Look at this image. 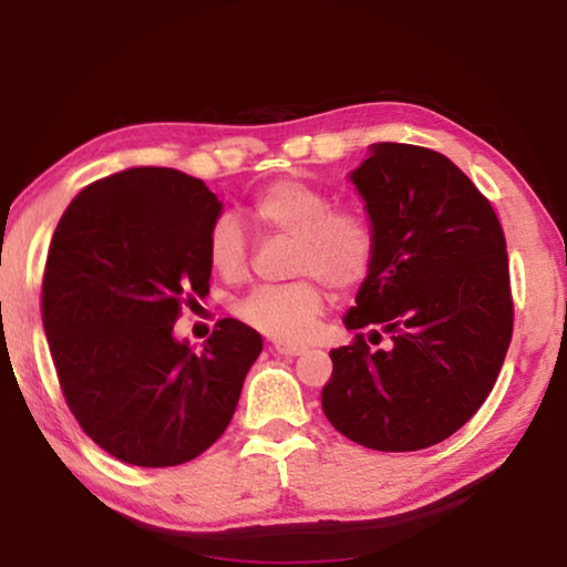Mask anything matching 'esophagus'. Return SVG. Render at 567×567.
<instances>
[{"mask_svg": "<svg viewBox=\"0 0 567 567\" xmlns=\"http://www.w3.org/2000/svg\"><path fill=\"white\" fill-rule=\"evenodd\" d=\"M272 350H275L277 354H285V358H297V354L307 352L305 344H290V342H275Z\"/></svg>", "mask_w": 567, "mask_h": 567, "instance_id": "esophagus-1", "label": "esophagus"}]
</instances>
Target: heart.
<instances>
[{"mask_svg":"<svg viewBox=\"0 0 567 567\" xmlns=\"http://www.w3.org/2000/svg\"><path fill=\"white\" fill-rule=\"evenodd\" d=\"M330 192L300 177H280L257 192L249 213L267 233L292 239L287 272L301 277L257 287L235 312L272 340H302L324 310V290L348 295L368 280L378 260V227L358 205L331 207ZM209 267L227 282L247 275L249 245L235 217H219L207 237Z\"/></svg>","mask_w":567,"mask_h":567,"instance_id":"1","label":"heart"}]
</instances>
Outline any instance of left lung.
I'll list each match as a JSON object with an SVG mask.
<instances>
[{
    "label": "left lung",
    "mask_w": 567,
    "mask_h": 567,
    "mask_svg": "<svg viewBox=\"0 0 567 567\" xmlns=\"http://www.w3.org/2000/svg\"><path fill=\"white\" fill-rule=\"evenodd\" d=\"M378 227V260L330 350L322 410L352 443L410 453L443 443L491 395L513 340L505 235L463 169L417 145L380 142L352 172ZM381 334L388 349H370Z\"/></svg>",
    "instance_id": "1"
}]
</instances>
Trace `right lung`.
I'll list each match as a JSON object with an SVG mask.
<instances>
[{"instance_id": "obj_1", "label": "right lung", "mask_w": 567, "mask_h": 567, "mask_svg": "<svg viewBox=\"0 0 567 567\" xmlns=\"http://www.w3.org/2000/svg\"><path fill=\"white\" fill-rule=\"evenodd\" d=\"M217 197L179 169L134 167L92 182L54 229L42 322L66 408L127 465L203 455L235 415L260 332L225 318L192 352L172 338L209 292Z\"/></svg>"}]
</instances>
